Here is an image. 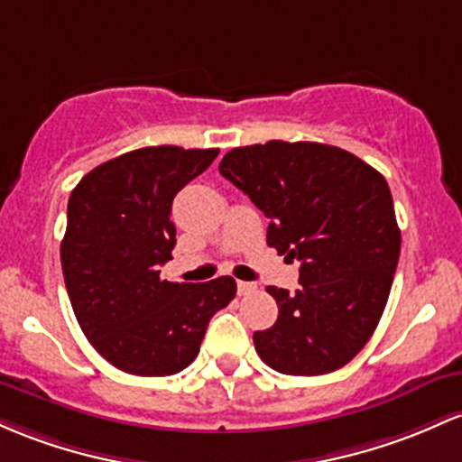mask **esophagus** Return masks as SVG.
<instances>
[{
	"label": "esophagus",
	"instance_id": "esophagus-1",
	"mask_svg": "<svg viewBox=\"0 0 462 462\" xmlns=\"http://www.w3.org/2000/svg\"><path fill=\"white\" fill-rule=\"evenodd\" d=\"M236 291H239V296H250V293L256 291V282L239 281L236 282Z\"/></svg>",
	"mask_w": 462,
	"mask_h": 462
}]
</instances>
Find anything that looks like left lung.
I'll use <instances>...</instances> for the list:
<instances>
[{
  "instance_id": "1",
  "label": "left lung",
  "mask_w": 462,
  "mask_h": 462,
  "mask_svg": "<svg viewBox=\"0 0 462 462\" xmlns=\"http://www.w3.org/2000/svg\"><path fill=\"white\" fill-rule=\"evenodd\" d=\"M219 173L270 219L267 245L300 261L296 293L267 287L278 320L254 333L256 353L285 374L342 368L377 328L402 252L383 175L337 146L282 140L227 151Z\"/></svg>"
}]
</instances>
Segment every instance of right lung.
<instances>
[{"mask_svg":"<svg viewBox=\"0 0 462 462\" xmlns=\"http://www.w3.org/2000/svg\"><path fill=\"white\" fill-rule=\"evenodd\" d=\"M219 149L146 146L89 171L69 195L60 265L74 316L109 364L166 377L197 357L210 318L235 298V278L169 282L175 195Z\"/></svg>","mask_w":462,"mask_h":462,"instance_id":"obj_1","label":"right lung"}]
</instances>
